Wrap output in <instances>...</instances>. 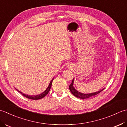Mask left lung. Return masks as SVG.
<instances>
[{
  "label": "left lung",
  "mask_w": 127,
  "mask_h": 127,
  "mask_svg": "<svg viewBox=\"0 0 127 127\" xmlns=\"http://www.w3.org/2000/svg\"><path fill=\"white\" fill-rule=\"evenodd\" d=\"M73 83H74V78L73 79V80H72L71 84L69 85V90H70L72 94H73L74 96H76V97H78V98H79V99H87V98H89L90 97L95 96V95L98 94L99 93L102 91L103 89H104L103 88L101 90H99V91L94 92V93H88V94H84V93H82L78 92V90H77L76 89L74 88V87H73Z\"/></svg>",
  "instance_id": "1"
}]
</instances>
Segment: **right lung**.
<instances>
[{
    "instance_id": "right-lung-1",
    "label": "right lung",
    "mask_w": 127,
    "mask_h": 127,
    "mask_svg": "<svg viewBox=\"0 0 127 127\" xmlns=\"http://www.w3.org/2000/svg\"><path fill=\"white\" fill-rule=\"evenodd\" d=\"M54 78H53L52 79H51V81H50V83H49L48 88L46 89V90H45V91H44L42 93H41V94H39V95H27V94H24V93H23L22 92L19 91V90H18L17 89H16V90L20 93H21V94L24 95L25 97H27V98H28V99H31V100H39V99H42V98L44 97L45 95H47L48 93H49V92L50 91V89L51 88V85H52V82H53V81L54 80Z\"/></svg>"
}]
</instances>
